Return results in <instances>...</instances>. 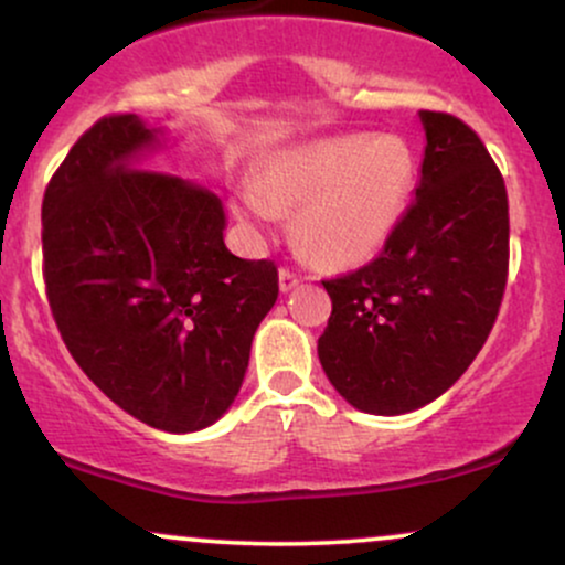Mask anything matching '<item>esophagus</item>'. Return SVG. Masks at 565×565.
<instances>
[{"mask_svg":"<svg viewBox=\"0 0 565 565\" xmlns=\"http://www.w3.org/2000/svg\"><path fill=\"white\" fill-rule=\"evenodd\" d=\"M295 287H300V276L291 274V270H287V268L278 270V289L287 295V291H291Z\"/></svg>","mask_w":565,"mask_h":565,"instance_id":"obj_1","label":"esophagus"}]
</instances>
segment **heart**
Listing matches in <instances>:
<instances>
[{"label":"heart","instance_id":"b5f03b06","mask_svg":"<svg viewBox=\"0 0 565 565\" xmlns=\"http://www.w3.org/2000/svg\"><path fill=\"white\" fill-rule=\"evenodd\" d=\"M414 159L404 140L337 135L278 151L233 212L249 228L300 210L297 238L313 260L353 268L377 257L406 212Z\"/></svg>","mask_w":565,"mask_h":565}]
</instances>
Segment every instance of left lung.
Listing matches in <instances>:
<instances>
[{
  "label": "left lung",
  "mask_w": 565,
  "mask_h": 565,
  "mask_svg": "<svg viewBox=\"0 0 565 565\" xmlns=\"http://www.w3.org/2000/svg\"><path fill=\"white\" fill-rule=\"evenodd\" d=\"M425 157L414 204L355 274L323 281L332 316L319 361L334 391L366 414L423 408L483 348L508 284V191L465 121L419 111Z\"/></svg>",
  "instance_id": "8db88e82"
}]
</instances>
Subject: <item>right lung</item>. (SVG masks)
<instances>
[{
	"label": "right lung",
	"instance_id": "1",
	"mask_svg": "<svg viewBox=\"0 0 565 565\" xmlns=\"http://www.w3.org/2000/svg\"><path fill=\"white\" fill-rule=\"evenodd\" d=\"M167 140L135 114L76 140L44 191V281L63 342L116 406L196 433L242 391L278 270L225 246L215 193L142 170Z\"/></svg>",
	"mask_w": 565,
	"mask_h": 565
}]
</instances>
